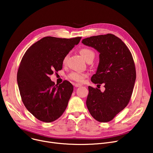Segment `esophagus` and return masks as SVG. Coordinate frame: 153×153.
<instances>
[{
	"label": "esophagus",
	"mask_w": 153,
	"mask_h": 153,
	"mask_svg": "<svg viewBox=\"0 0 153 153\" xmlns=\"http://www.w3.org/2000/svg\"><path fill=\"white\" fill-rule=\"evenodd\" d=\"M74 86H75L76 87H79L82 86V84H74Z\"/></svg>",
	"instance_id": "obj_1"
}]
</instances>
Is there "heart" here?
Segmentation results:
<instances>
[{
	"instance_id": "1",
	"label": "heart",
	"mask_w": 153,
	"mask_h": 153,
	"mask_svg": "<svg viewBox=\"0 0 153 153\" xmlns=\"http://www.w3.org/2000/svg\"><path fill=\"white\" fill-rule=\"evenodd\" d=\"M81 55L82 57L84 58L85 61H87L88 59L90 58L94 57L95 56V53L93 51L89 49V48H83L81 51H80ZM68 59V56H66L65 58L63 59V63H66ZM87 76V74L83 73V72H76L73 71L71 72L70 74H68V77L72 80V81H74L77 82H82L84 81V79Z\"/></svg>"
}]
</instances>
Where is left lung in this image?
Here are the masks:
<instances>
[{
  "instance_id": "obj_1",
  "label": "left lung",
  "mask_w": 153,
  "mask_h": 153,
  "mask_svg": "<svg viewBox=\"0 0 153 153\" xmlns=\"http://www.w3.org/2000/svg\"><path fill=\"white\" fill-rule=\"evenodd\" d=\"M82 43L100 53L97 70L91 81L104 83L105 89L102 92L89 86L87 108L97 121L110 122L126 107L131 97L136 76L133 56L122 40L112 34L91 36Z\"/></svg>"
}]
</instances>
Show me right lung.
<instances>
[{
  "label": "right lung",
  "instance_id": "right-lung-1",
  "mask_svg": "<svg viewBox=\"0 0 153 153\" xmlns=\"http://www.w3.org/2000/svg\"><path fill=\"white\" fill-rule=\"evenodd\" d=\"M81 39L44 37L23 56L17 72L20 94L24 105L40 121H55L68 106L73 86L67 81L55 85L50 76L62 69L64 58Z\"/></svg>",
  "mask_w": 153,
  "mask_h": 153
}]
</instances>
